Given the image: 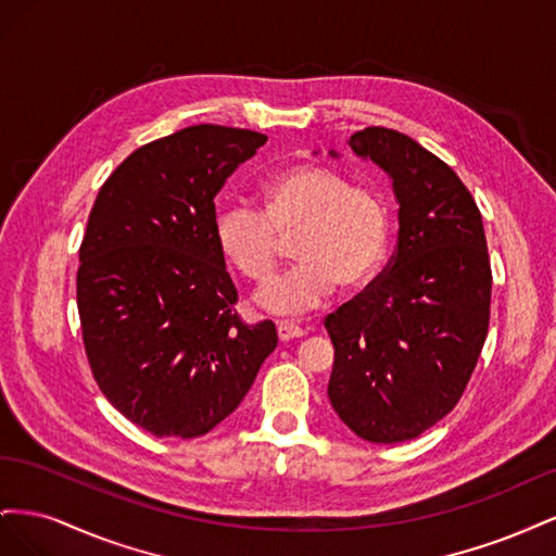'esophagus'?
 Returning a JSON list of instances; mask_svg holds the SVG:
<instances>
[{
	"mask_svg": "<svg viewBox=\"0 0 556 556\" xmlns=\"http://www.w3.org/2000/svg\"><path fill=\"white\" fill-rule=\"evenodd\" d=\"M301 336H306V329H301V327H296L292 323H278V339L282 343L301 339Z\"/></svg>",
	"mask_w": 556,
	"mask_h": 556,
	"instance_id": "34e87169",
	"label": "esophagus"
}]
</instances>
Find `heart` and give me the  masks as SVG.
I'll return each mask as SVG.
<instances>
[{
	"instance_id": "obj_1",
	"label": "heart",
	"mask_w": 556,
	"mask_h": 556,
	"mask_svg": "<svg viewBox=\"0 0 556 556\" xmlns=\"http://www.w3.org/2000/svg\"><path fill=\"white\" fill-rule=\"evenodd\" d=\"M220 255L255 282L274 278L282 239H294L299 260L288 274L257 294L266 313L299 317L343 290L371 285L390 255L392 215L371 188L345 172L306 162L276 172L264 182V211L229 201L215 215Z\"/></svg>"
}]
</instances>
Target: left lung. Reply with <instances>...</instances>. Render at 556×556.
<instances>
[{
	"mask_svg": "<svg viewBox=\"0 0 556 556\" xmlns=\"http://www.w3.org/2000/svg\"><path fill=\"white\" fill-rule=\"evenodd\" d=\"M348 143L392 178L399 239L382 276L325 319L327 394L359 439L392 445L417 439L462 399L490 327L492 268L482 215L443 160L387 127Z\"/></svg>",
	"mask_w": 556,
	"mask_h": 556,
	"instance_id": "1",
	"label": "left lung"
}]
</instances>
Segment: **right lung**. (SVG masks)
Segmentation results:
<instances>
[{"mask_svg":"<svg viewBox=\"0 0 556 556\" xmlns=\"http://www.w3.org/2000/svg\"><path fill=\"white\" fill-rule=\"evenodd\" d=\"M264 134L194 125L141 146L99 190L76 299L99 390L157 439H197L248 394L278 345L248 327L215 245V194Z\"/></svg>","mask_w":556,"mask_h":556,"instance_id":"obj_1","label":"right lung"}]
</instances>
